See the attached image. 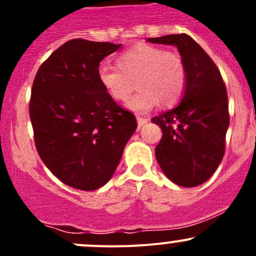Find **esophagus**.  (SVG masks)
I'll list each match as a JSON object with an SVG mask.
<instances>
[{"mask_svg":"<svg viewBox=\"0 0 256 256\" xmlns=\"http://www.w3.org/2000/svg\"><path fill=\"white\" fill-rule=\"evenodd\" d=\"M148 121V118H140V116H138V128H141V126H144V124Z\"/></svg>","mask_w":256,"mask_h":256,"instance_id":"34e87169","label":"esophagus"}]
</instances>
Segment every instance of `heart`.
Segmentation results:
<instances>
[{
  "mask_svg": "<svg viewBox=\"0 0 256 256\" xmlns=\"http://www.w3.org/2000/svg\"><path fill=\"white\" fill-rule=\"evenodd\" d=\"M118 64H102L98 78L105 92L118 102L128 100V108L135 112H147L160 102L174 105L186 89L187 69L180 54L151 44H138L118 56Z\"/></svg>",
  "mask_w": 256,
  "mask_h": 256,
  "instance_id": "heart-1",
  "label": "heart"
}]
</instances>
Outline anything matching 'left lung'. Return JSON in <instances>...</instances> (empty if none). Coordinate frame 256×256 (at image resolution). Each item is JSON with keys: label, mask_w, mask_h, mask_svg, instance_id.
<instances>
[{"label": "left lung", "mask_w": 256, "mask_h": 256, "mask_svg": "<svg viewBox=\"0 0 256 256\" xmlns=\"http://www.w3.org/2000/svg\"><path fill=\"white\" fill-rule=\"evenodd\" d=\"M147 42L176 46L184 62L187 84L182 100L151 121L162 130L154 152L164 174L178 186L196 187L216 172L226 152V84L210 56L188 34L147 38Z\"/></svg>", "instance_id": "1"}]
</instances>
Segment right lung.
I'll list each match as a JSON object with an SVG mask.
<instances>
[{
	"label": "right lung",
	"instance_id": "obj_1",
	"mask_svg": "<svg viewBox=\"0 0 256 256\" xmlns=\"http://www.w3.org/2000/svg\"><path fill=\"white\" fill-rule=\"evenodd\" d=\"M121 44L72 40L40 66L30 116L43 164L66 186L94 190L110 180L138 128L98 78L100 62Z\"/></svg>",
	"mask_w": 256,
	"mask_h": 256
}]
</instances>
